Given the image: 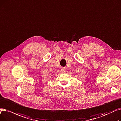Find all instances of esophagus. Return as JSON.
I'll use <instances>...</instances> for the list:
<instances>
[{
	"label": "esophagus",
	"instance_id": "obj_1",
	"mask_svg": "<svg viewBox=\"0 0 121 121\" xmlns=\"http://www.w3.org/2000/svg\"><path fill=\"white\" fill-rule=\"evenodd\" d=\"M61 71H62V72L63 73H66V70H65V68H62Z\"/></svg>",
	"mask_w": 121,
	"mask_h": 121
}]
</instances>
